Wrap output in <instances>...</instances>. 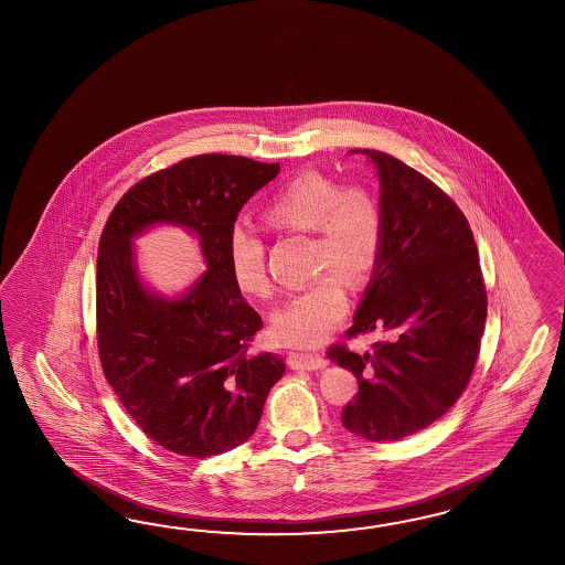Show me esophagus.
Here are the masks:
<instances>
[{
	"label": "esophagus",
	"instance_id": "34e87169",
	"mask_svg": "<svg viewBox=\"0 0 565 565\" xmlns=\"http://www.w3.org/2000/svg\"><path fill=\"white\" fill-rule=\"evenodd\" d=\"M288 365L291 370H322L327 365V359L320 353H308V351H291L288 355Z\"/></svg>",
	"mask_w": 565,
	"mask_h": 565
}]
</instances>
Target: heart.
Wrapping results in <instances>:
<instances>
[{"mask_svg":"<svg viewBox=\"0 0 565 565\" xmlns=\"http://www.w3.org/2000/svg\"><path fill=\"white\" fill-rule=\"evenodd\" d=\"M265 221L279 233H315L312 269L318 276L291 294L271 317L277 343L315 347L331 334L349 310L347 284H365L384 247L380 202L363 185H347L320 171H303L286 181L267 206ZM226 257L236 288L253 298L271 294L262 236L234 224Z\"/></svg>","mask_w":565,"mask_h":565,"instance_id":"b5f03b06","label":"heart"}]
</instances>
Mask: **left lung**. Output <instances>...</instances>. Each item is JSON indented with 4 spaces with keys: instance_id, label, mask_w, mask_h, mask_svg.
<instances>
[{
    "instance_id": "obj_1",
    "label": "left lung",
    "mask_w": 565,
    "mask_h": 565,
    "mask_svg": "<svg viewBox=\"0 0 565 565\" xmlns=\"http://www.w3.org/2000/svg\"><path fill=\"white\" fill-rule=\"evenodd\" d=\"M349 152L377 169L384 247L347 337L377 329L396 339L373 344L372 355L332 344L329 359L358 377L343 427L390 443L433 425L463 394L488 298L473 234L454 200L387 152Z\"/></svg>"
}]
</instances>
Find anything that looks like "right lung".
Masks as SVG:
<instances>
[{
  "label": "right lung",
  "mask_w": 565,
  "mask_h": 565,
  "mask_svg": "<svg viewBox=\"0 0 565 565\" xmlns=\"http://www.w3.org/2000/svg\"><path fill=\"white\" fill-rule=\"evenodd\" d=\"M279 163L198 154L138 181L111 210L97 247V351L126 413L167 451L210 457L255 433L269 390L286 372L253 353L263 320L231 276L226 241L248 198ZM154 223L188 227L207 271L180 299L139 281L131 238Z\"/></svg>",
  "instance_id": "1"
}]
</instances>
